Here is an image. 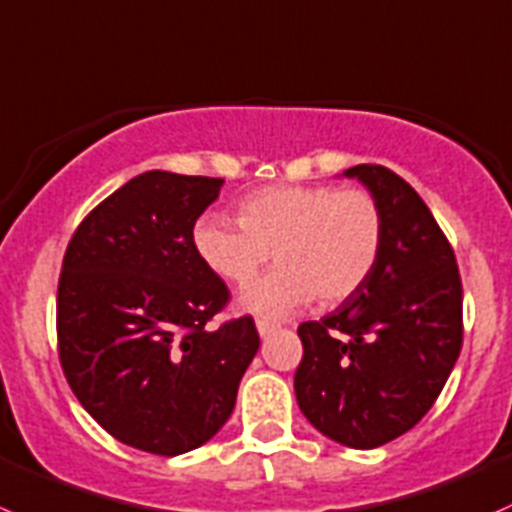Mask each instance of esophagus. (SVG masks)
Wrapping results in <instances>:
<instances>
[{"label": "esophagus", "mask_w": 512, "mask_h": 512, "mask_svg": "<svg viewBox=\"0 0 512 512\" xmlns=\"http://www.w3.org/2000/svg\"><path fill=\"white\" fill-rule=\"evenodd\" d=\"M256 328H258V336H261V338H268L271 333H276V326H273V323H268V321H258Z\"/></svg>", "instance_id": "1"}]
</instances>
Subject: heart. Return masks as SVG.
<instances>
[{
	"label": "heart",
	"instance_id": "obj_1",
	"mask_svg": "<svg viewBox=\"0 0 512 512\" xmlns=\"http://www.w3.org/2000/svg\"><path fill=\"white\" fill-rule=\"evenodd\" d=\"M236 221L209 214L196 221L201 261L234 286H246L270 260L279 268L239 296L244 311L286 318L318 296L336 306L356 296L381 261L386 219L366 189L266 186L246 196Z\"/></svg>",
	"mask_w": 512,
	"mask_h": 512
}]
</instances>
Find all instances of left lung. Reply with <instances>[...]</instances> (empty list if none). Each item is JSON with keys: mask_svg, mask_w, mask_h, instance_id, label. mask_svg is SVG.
Returning <instances> with one entry per match:
<instances>
[{"mask_svg": "<svg viewBox=\"0 0 512 512\" xmlns=\"http://www.w3.org/2000/svg\"><path fill=\"white\" fill-rule=\"evenodd\" d=\"M343 174L381 204V261L341 308L298 326L293 388L313 428L368 450L408 433L443 391L463 346V283L453 246L408 181L378 164Z\"/></svg>", "mask_w": 512, "mask_h": 512, "instance_id": "left-lung-1", "label": "left lung"}]
</instances>
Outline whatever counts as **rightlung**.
Here are the masks:
<instances>
[{"label":"right lung","mask_w":512,"mask_h":512,"mask_svg":"<svg viewBox=\"0 0 512 512\" xmlns=\"http://www.w3.org/2000/svg\"><path fill=\"white\" fill-rule=\"evenodd\" d=\"M224 179L146 171L86 214L57 291L59 361L74 396L116 440L179 455L214 438L258 351L251 316L219 328L226 283L194 249Z\"/></svg>","instance_id":"obj_1"}]
</instances>
